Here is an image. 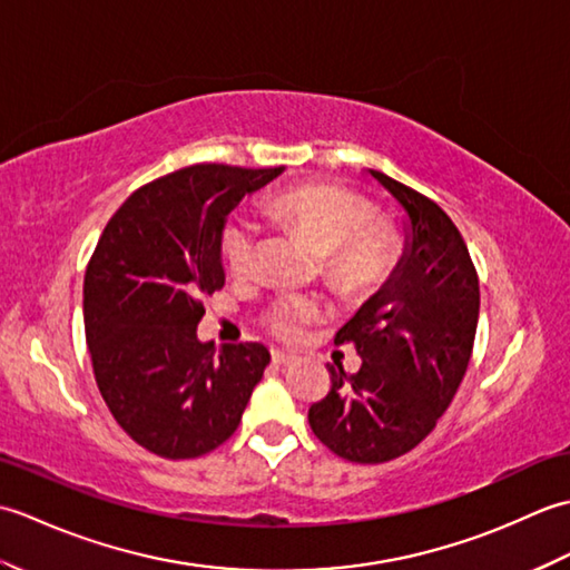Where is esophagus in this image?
<instances>
[{
	"mask_svg": "<svg viewBox=\"0 0 570 570\" xmlns=\"http://www.w3.org/2000/svg\"><path fill=\"white\" fill-rule=\"evenodd\" d=\"M272 362H274V365L288 367V365H294L296 357H294V355H288V353H282V350H274V353H272Z\"/></svg>",
	"mask_w": 570,
	"mask_h": 570,
	"instance_id": "esophagus-1",
	"label": "esophagus"
}]
</instances>
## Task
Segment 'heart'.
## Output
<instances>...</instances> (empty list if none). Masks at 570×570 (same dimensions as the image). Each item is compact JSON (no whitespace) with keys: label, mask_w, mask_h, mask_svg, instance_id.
<instances>
[{"label":"heart","mask_w":570,"mask_h":570,"mask_svg":"<svg viewBox=\"0 0 570 570\" xmlns=\"http://www.w3.org/2000/svg\"><path fill=\"white\" fill-rule=\"evenodd\" d=\"M278 223L296 229L323 254V278L335 292L362 296L382 286L394 272L399 239L394 229L374 220L372 205L333 184L292 186L266 203ZM259 229L247 217H233L223 229V257L237 276L257 266ZM321 316L311 298L282 296L266 308V328L282 341H296Z\"/></svg>","instance_id":"obj_1"}]
</instances>
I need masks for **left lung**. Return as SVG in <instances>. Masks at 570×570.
Segmentation results:
<instances>
[{
  "label": "left lung",
  "instance_id": "obj_1",
  "mask_svg": "<svg viewBox=\"0 0 570 570\" xmlns=\"http://www.w3.org/2000/svg\"><path fill=\"white\" fill-rule=\"evenodd\" d=\"M370 176L406 210L404 254L335 335L362 367L331 365V392L308 409L318 441L350 463H386L435 429L465 377L480 313L475 264L451 217L386 174Z\"/></svg>",
  "mask_w": 570,
  "mask_h": 570
}]
</instances>
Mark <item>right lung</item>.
<instances>
[{
	"label": "right lung",
	"mask_w": 570,
	"mask_h": 570,
	"mask_svg": "<svg viewBox=\"0 0 570 570\" xmlns=\"http://www.w3.org/2000/svg\"><path fill=\"white\" fill-rule=\"evenodd\" d=\"M284 166L196 164L122 203L95 247L82 284L85 337L115 421L147 451L198 458L239 426L269 365L262 343L198 341L203 298L225 286L229 210Z\"/></svg>",
	"instance_id": "1"
}]
</instances>
